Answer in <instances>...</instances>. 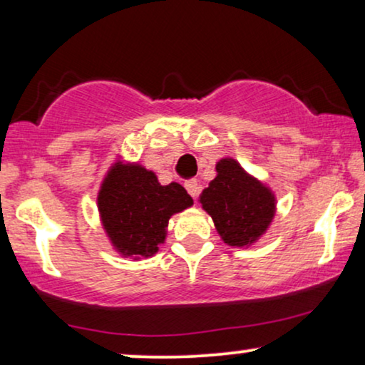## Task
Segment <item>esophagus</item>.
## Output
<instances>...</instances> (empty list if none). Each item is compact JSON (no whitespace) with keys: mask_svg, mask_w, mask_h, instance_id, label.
Returning <instances> with one entry per match:
<instances>
[{"mask_svg":"<svg viewBox=\"0 0 365 365\" xmlns=\"http://www.w3.org/2000/svg\"><path fill=\"white\" fill-rule=\"evenodd\" d=\"M184 187H186V191L191 194L194 199L199 196V184H197V181H194V179H191V181H186Z\"/></svg>","mask_w":365,"mask_h":365,"instance_id":"esophagus-1","label":"esophagus"}]
</instances>
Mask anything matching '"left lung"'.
I'll return each mask as SVG.
<instances>
[{
	"label": "left lung",
	"mask_w": 365,
	"mask_h": 365,
	"mask_svg": "<svg viewBox=\"0 0 365 365\" xmlns=\"http://www.w3.org/2000/svg\"><path fill=\"white\" fill-rule=\"evenodd\" d=\"M216 173L199 202L224 242L234 247L251 246L271 226L276 214L274 192L232 158L221 159Z\"/></svg>",
	"instance_id": "obj_1"
}]
</instances>
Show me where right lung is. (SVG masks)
<instances>
[{
  "instance_id": "1",
  "label": "right lung",
  "mask_w": 365,
  "mask_h": 365,
  "mask_svg": "<svg viewBox=\"0 0 365 365\" xmlns=\"http://www.w3.org/2000/svg\"><path fill=\"white\" fill-rule=\"evenodd\" d=\"M192 206L181 184L161 186L141 164L114 163L98 192V209L113 247L134 261L151 257L166 241L173 214Z\"/></svg>"
}]
</instances>
